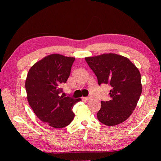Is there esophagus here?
<instances>
[{
	"label": "esophagus",
	"instance_id": "34e87169",
	"mask_svg": "<svg viewBox=\"0 0 161 161\" xmlns=\"http://www.w3.org/2000/svg\"><path fill=\"white\" fill-rule=\"evenodd\" d=\"M92 98V97L91 96H89V97H83V99L84 100H86V101H87V100H89L90 99H91Z\"/></svg>",
	"mask_w": 161,
	"mask_h": 161
}]
</instances>
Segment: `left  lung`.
Segmentation results:
<instances>
[{
    "label": "left lung",
    "instance_id": "left-lung-1",
    "mask_svg": "<svg viewBox=\"0 0 161 161\" xmlns=\"http://www.w3.org/2000/svg\"><path fill=\"white\" fill-rule=\"evenodd\" d=\"M94 72L98 84H109L111 100L101 101L97 119L106 125L114 126L128 119L142 93L141 75L128 58L114 53L85 58Z\"/></svg>",
    "mask_w": 161,
    "mask_h": 161
}]
</instances>
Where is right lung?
<instances>
[{
  "instance_id": "1",
  "label": "right lung",
  "mask_w": 161,
  "mask_h": 161,
  "mask_svg": "<svg viewBox=\"0 0 161 161\" xmlns=\"http://www.w3.org/2000/svg\"><path fill=\"white\" fill-rule=\"evenodd\" d=\"M75 58L58 53L48 55L35 63L25 80L27 98L34 114L55 128L69 125L75 118L72 108L80 99L60 95Z\"/></svg>"
}]
</instances>
